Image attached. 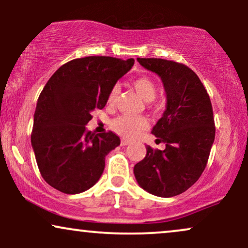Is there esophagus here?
<instances>
[{"label": "esophagus", "mask_w": 248, "mask_h": 248, "mask_svg": "<svg viewBox=\"0 0 248 248\" xmlns=\"http://www.w3.org/2000/svg\"><path fill=\"white\" fill-rule=\"evenodd\" d=\"M128 144H130V141H128V140H121V146H128Z\"/></svg>", "instance_id": "1"}]
</instances>
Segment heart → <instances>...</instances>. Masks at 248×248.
I'll use <instances>...</instances> for the list:
<instances>
[{
    "label": "heart",
    "mask_w": 248,
    "mask_h": 248,
    "mask_svg": "<svg viewBox=\"0 0 248 248\" xmlns=\"http://www.w3.org/2000/svg\"><path fill=\"white\" fill-rule=\"evenodd\" d=\"M133 86L136 92L141 95L146 101H152L155 99L156 93H157V85L154 81V79L148 76H141L134 79ZM120 94V86L114 85L110 88L109 93L107 96V102L109 105L115 104L118 100V96ZM148 126V121L144 116L141 115H130L124 114L118 116L112 122V127L115 132L124 138H134L139 132L144 129Z\"/></svg>",
    "instance_id": "b5f03b06"
}]
</instances>
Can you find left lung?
<instances>
[{"label":"left lung","mask_w":248,"mask_h":248,"mask_svg":"<svg viewBox=\"0 0 248 248\" xmlns=\"http://www.w3.org/2000/svg\"><path fill=\"white\" fill-rule=\"evenodd\" d=\"M161 77L167 109L153 134L166 149L147 146V155L134 167L138 183L152 195L173 197L192 186L205 169L216 135L211 100L201 79L182 62L138 58Z\"/></svg>","instance_id":"8db88e82"}]
</instances>
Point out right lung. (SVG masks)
Returning a JSON list of instances; mask_svg holds the SVG:
<instances>
[{
    "label": "right lung",
    "instance_id": "1",
    "mask_svg": "<svg viewBox=\"0 0 248 248\" xmlns=\"http://www.w3.org/2000/svg\"><path fill=\"white\" fill-rule=\"evenodd\" d=\"M134 59L77 58L62 65L39 94L31 144L42 177L67 195L86 191L100 178L105 157L120 144L113 132H86L92 110L102 109L110 88Z\"/></svg>",
    "mask_w": 248,
    "mask_h": 248
}]
</instances>
